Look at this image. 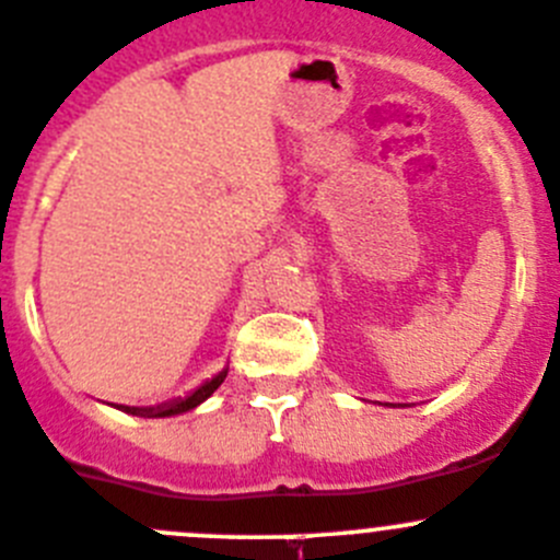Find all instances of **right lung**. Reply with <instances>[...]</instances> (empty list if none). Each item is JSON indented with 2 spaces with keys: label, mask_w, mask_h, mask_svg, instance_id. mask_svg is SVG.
Instances as JSON below:
<instances>
[{
  "label": "right lung",
  "mask_w": 560,
  "mask_h": 560,
  "mask_svg": "<svg viewBox=\"0 0 560 560\" xmlns=\"http://www.w3.org/2000/svg\"><path fill=\"white\" fill-rule=\"evenodd\" d=\"M225 375H229V368H223L218 375H212L209 381H203V384L198 386V389H192L190 395L176 397V400H168V402H158V406H114V402H110V406L119 408V411H125V413H132V417H143V419L179 417V413L192 411V408L201 406L203 400H209V397L218 392V386L225 381Z\"/></svg>",
  "instance_id": "obj_1"
}]
</instances>
